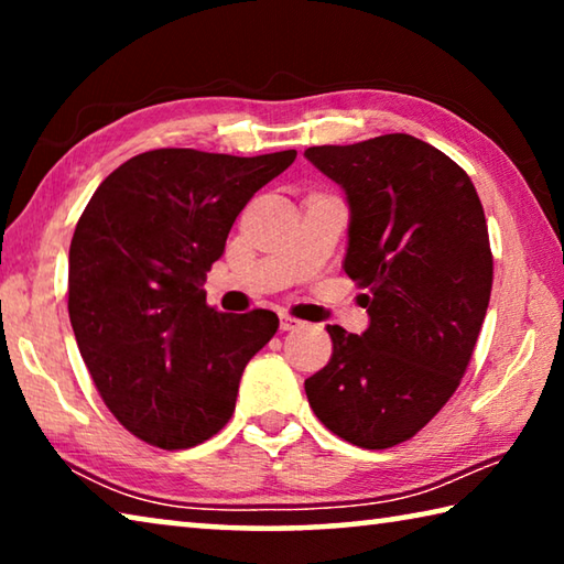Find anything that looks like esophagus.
I'll return each instance as SVG.
<instances>
[{
    "label": "esophagus",
    "mask_w": 564,
    "mask_h": 564,
    "mask_svg": "<svg viewBox=\"0 0 564 564\" xmlns=\"http://www.w3.org/2000/svg\"><path fill=\"white\" fill-rule=\"evenodd\" d=\"M301 326H303V321L289 316V313H281V330H295Z\"/></svg>",
    "instance_id": "1"
}]
</instances>
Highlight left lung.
<instances>
[{
    "instance_id": "left-lung-1",
    "label": "left lung",
    "mask_w": 564,
    "mask_h": 564,
    "mask_svg": "<svg viewBox=\"0 0 564 564\" xmlns=\"http://www.w3.org/2000/svg\"><path fill=\"white\" fill-rule=\"evenodd\" d=\"M305 159L346 191L343 269L366 293L370 326H328L333 356L305 380L313 413L366 451L405 443L460 386L492 291L485 212L470 176L410 133Z\"/></svg>"
}]
</instances>
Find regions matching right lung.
I'll return each mask as SVG.
<instances>
[{
  "mask_svg": "<svg viewBox=\"0 0 564 564\" xmlns=\"http://www.w3.org/2000/svg\"><path fill=\"white\" fill-rule=\"evenodd\" d=\"M293 159L154 149L111 171L84 208L69 248L72 328L104 403L139 441L184 451L231 420L246 362L279 316L206 305V271L236 216Z\"/></svg>",
  "mask_w": 564,
  "mask_h": 564,
  "instance_id": "obj_1",
  "label": "right lung"
}]
</instances>
